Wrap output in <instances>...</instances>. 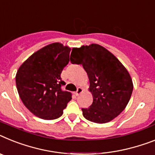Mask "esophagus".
I'll return each mask as SVG.
<instances>
[{"instance_id": "obj_1", "label": "esophagus", "mask_w": 155, "mask_h": 155, "mask_svg": "<svg viewBox=\"0 0 155 155\" xmlns=\"http://www.w3.org/2000/svg\"><path fill=\"white\" fill-rule=\"evenodd\" d=\"M83 91H84V89L82 87H79L77 88V90H76V91H75V94H76V95H79L80 94H81L82 92H83Z\"/></svg>"}]
</instances>
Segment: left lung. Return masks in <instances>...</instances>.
Instances as JSON below:
<instances>
[{
  "instance_id": "left-lung-1",
  "label": "left lung",
  "mask_w": 155,
  "mask_h": 155,
  "mask_svg": "<svg viewBox=\"0 0 155 155\" xmlns=\"http://www.w3.org/2000/svg\"><path fill=\"white\" fill-rule=\"evenodd\" d=\"M72 64H82L87 73L93 102L82 109L90 121L104 124L117 117L129 102L133 84L128 71L113 53L97 44L72 49Z\"/></svg>"
}]
</instances>
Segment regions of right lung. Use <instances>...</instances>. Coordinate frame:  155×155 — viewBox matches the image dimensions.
Here are the masks:
<instances>
[{
  "label": "right lung",
  "mask_w": 155,
  "mask_h": 155,
  "mask_svg": "<svg viewBox=\"0 0 155 155\" xmlns=\"http://www.w3.org/2000/svg\"><path fill=\"white\" fill-rule=\"evenodd\" d=\"M71 48L59 42L34 53L21 64L15 75L18 93L24 106L38 117L54 120L63 114L71 99L64 91L61 74L69 62Z\"/></svg>",
  "instance_id": "add662e5"
}]
</instances>
